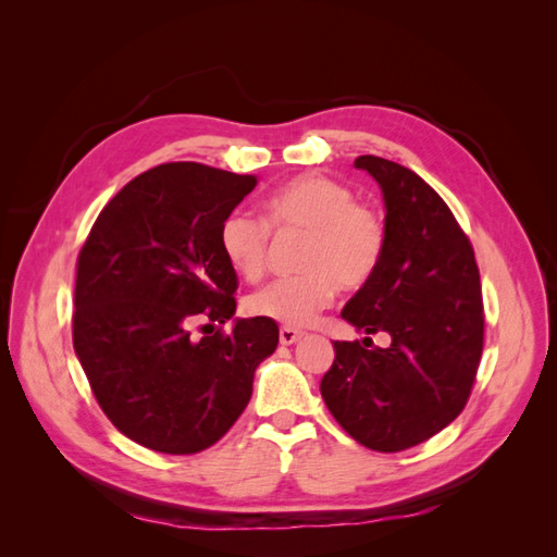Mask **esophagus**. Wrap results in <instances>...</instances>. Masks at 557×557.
Instances as JSON below:
<instances>
[{"mask_svg": "<svg viewBox=\"0 0 557 557\" xmlns=\"http://www.w3.org/2000/svg\"><path fill=\"white\" fill-rule=\"evenodd\" d=\"M301 336H305V332H299V330H293V327H281V332H278V342L283 344V346H293V344H297Z\"/></svg>", "mask_w": 557, "mask_h": 557, "instance_id": "esophagus-1", "label": "esophagus"}]
</instances>
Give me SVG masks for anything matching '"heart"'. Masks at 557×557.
I'll return each mask as SVG.
<instances>
[{
  "label": "heart",
  "instance_id": "obj_1",
  "mask_svg": "<svg viewBox=\"0 0 557 557\" xmlns=\"http://www.w3.org/2000/svg\"><path fill=\"white\" fill-rule=\"evenodd\" d=\"M265 221L248 211H232L218 232L227 264L246 281H260L267 272L269 237L274 230L307 232L297 269L301 274L278 278L252 293L246 309L276 320L283 327H307L336 293H358L374 281L385 258L387 225L372 205L358 201L346 183L301 174L264 199Z\"/></svg>",
  "mask_w": 557,
  "mask_h": 557
}]
</instances>
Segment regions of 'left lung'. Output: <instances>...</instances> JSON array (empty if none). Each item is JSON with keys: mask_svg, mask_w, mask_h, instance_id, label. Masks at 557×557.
Wrapping results in <instances>:
<instances>
[{"mask_svg": "<svg viewBox=\"0 0 557 557\" xmlns=\"http://www.w3.org/2000/svg\"><path fill=\"white\" fill-rule=\"evenodd\" d=\"M356 166L383 190L387 248L379 274L342 318L393 342H334L320 393L358 444L399 453L465 409L483 352L481 276L465 230L423 178L374 156H360Z\"/></svg>", "mask_w": 557, "mask_h": 557, "instance_id": "8db88e82", "label": "left lung"}]
</instances>
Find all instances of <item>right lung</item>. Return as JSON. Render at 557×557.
I'll return each mask as SVG.
<instances>
[{
  "label": "right lung",
  "instance_id": "add662e5",
  "mask_svg": "<svg viewBox=\"0 0 557 557\" xmlns=\"http://www.w3.org/2000/svg\"><path fill=\"white\" fill-rule=\"evenodd\" d=\"M256 183L199 162L158 164L109 201L78 252L74 350L107 418L150 450L193 455L223 440L276 350L269 318L223 330L239 278L218 232Z\"/></svg>",
  "mask_w": 557,
  "mask_h": 557
}]
</instances>
